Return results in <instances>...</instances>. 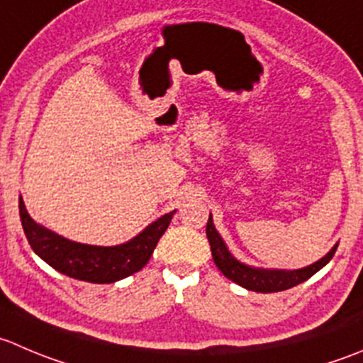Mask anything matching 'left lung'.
I'll return each mask as SVG.
<instances>
[{"instance_id": "left-lung-1", "label": "left lung", "mask_w": 363, "mask_h": 363, "mask_svg": "<svg viewBox=\"0 0 363 363\" xmlns=\"http://www.w3.org/2000/svg\"><path fill=\"white\" fill-rule=\"evenodd\" d=\"M207 239H209L211 245V253H213L214 264L218 266V269L227 277L228 280L235 282L238 286L245 287L248 291H255V293H279V291L291 289V287L298 286V284L305 282V280L311 279L312 275H315L323 266L332 260V257L335 255L337 246H333L321 260L311 264V266L303 267V269H294V271H277V269H259V267H250L246 264L239 262L234 257L230 255V252L225 246L223 239L220 238V234L216 232L213 225V218L209 216L206 228Z\"/></svg>"}]
</instances>
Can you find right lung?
I'll return each instance as SVG.
<instances>
[{
	"instance_id": "obj_1",
	"label": "right lung",
	"mask_w": 363,
	"mask_h": 363,
	"mask_svg": "<svg viewBox=\"0 0 363 363\" xmlns=\"http://www.w3.org/2000/svg\"><path fill=\"white\" fill-rule=\"evenodd\" d=\"M174 213L161 216L125 245L90 246L69 241L35 223L23 199H19L21 223L33 252L63 275L92 284H113L142 269L170 225Z\"/></svg>"
}]
</instances>
